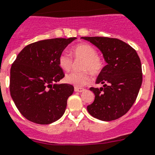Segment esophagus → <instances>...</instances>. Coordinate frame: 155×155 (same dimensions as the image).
<instances>
[{
    "mask_svg": "<svg viewBox=\"0 0 155 155\" xmlns=\"http://www.w3.org/2000/svg\"><path fill=\"white\" fill-rule=\"evenodd\" d=\"M85 91L84 88H81V87H75V92H83Z\"/></svg>",
    "mask_w": 155,
    "mask_h": 155,
    "instance_id": "obj_1",
    "label": "esophagus"
}]
</instances>
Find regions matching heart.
I'll return each instance as SVG.
<instances>
[{
  "label": "heart",
  "mask_w": 155,
  "mask_h": 155,
  "mask_svg": "<svg viewBox=\"0 0 155 155\" xmlns=\"http://www.w3.org/2000/svg\"><path fill=\"white\" fill-rule=\"evenodd\" d=\"M71 53L75 59H83L80 64L81 71H71L65 75L64 80L68 84L76 87H82L91 81L89 71L94 75L100 73L103 68V62L98 57L94 47L88 44H80L72 48ZM59 66L63 70L68 71L73 65V61L68 54L62 53L58 58Z\"/></svg>",
  "instance_id": "obj_1"
}]
</instances>
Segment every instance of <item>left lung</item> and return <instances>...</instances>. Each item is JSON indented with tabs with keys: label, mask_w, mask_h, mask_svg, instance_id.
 I'll use <instances>...</instances> for the list:
<instances>
[{
	"label": "left lung",
	"mask_w": 155,
	"mask_h": 155,
	"mask_svg": "<svg viewBox=\"0 0 155 155\" xmlns=\"http://www.w3.org/2000/svg\"><path fill=\"white\" fill-rule=\"evenodd\" d=\"M81 38L95 45L107 63L96 80L103 87L90 88L95 97L87 107L88 113L104 121L118 119L130 110L140 91L143 81L140 58L133 48L117 38Z\"/></svg>",
	"instance_id": "8db88e82"
}]
</instances>
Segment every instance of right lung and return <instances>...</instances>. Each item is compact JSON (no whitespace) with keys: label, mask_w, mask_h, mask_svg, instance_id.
Listing matches in <instances>:
<instances>
[{"label":"right lung","mask_w":155,"mask_h":155,"mask_svg":"<svg viewBox=\"0 0 155 155\" xmlns=\"http://www.w3.org/2000/svg\"><path fill=\"white\" fill-rule=\"evenodd\" d=\"M76 39L52 38L27 45L10 71V94L20 114L30 121L49 124L61 117L74 91L71 84H58L64 77L58 58Z\"/></svg>","instance_id":"add662e5"}]
</instances>
